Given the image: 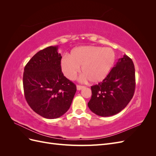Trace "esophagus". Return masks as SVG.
<instances>
[{
  "label": "esophagus",
  "mask_w": 156,
  "mask_h": 156,
  "mask_svg": "<svg viewBox=\"0 0 156 156\" xmlns=\"http://www.w3.org/2000/svg\"><path fill=\"white\" fill-rule=\"evenodd\" d=\"M84 88V86H81V85H77V89L78 90H81L83 89Z\"/></svg>",
  "instance_id": "esophagus-1"
}]
</instances>
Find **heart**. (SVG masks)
<instances>
[{"instance_id": "1", "label": "heart", "mask_w": 156, "mask_h": 156, "mask_svg": "<svg viewBox=\"0 0 156 156\" xmlns=\"http://www.w3.org/2000/svg\"><path fill=\"white\" fill-rule=\"evenodd\" d=\"M115 53L109 48L87 45L73 49L68 58L60 61V68L64 75L73 80L81 68L82 79L91 83H98L104 80L114 65Z\"/></svg>"}]
</instances>
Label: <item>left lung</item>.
Listing matches in <instances>:
<instances>
[{"instance_id":"left-lung-1","label":"left lung","mask_w":156,"mask_h":156,"mask_svg":"<svg viewBox=\"0 0 156 156\" xmlns=\"http://www.w3.org/2000/svg\"><path fill=\"white\" fill-rule=\"evenodd\" d=\"M135 89L134 64L129 56L124 55L102 82L91 87L92 97L88 106L98 116L115 115L129 103Z\"/></svg>"}]
</instances>
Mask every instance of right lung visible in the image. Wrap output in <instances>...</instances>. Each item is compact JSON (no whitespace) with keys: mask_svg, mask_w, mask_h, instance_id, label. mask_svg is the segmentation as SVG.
<instances>
[{"mask_svg":"<svg viewBox=\"0 0 156 156\" xmlns=\"http://www.w3.org/2000/svg\"><path fill=\"white\" fill-rule=\"evenodd\" d=\"M58 46H50L32 56L23 73V89L28 104L37 114L54 119L69 108L76 85L62 72Z\"/></svg>","mask_w":156,"mask_h":156,"instance_id":"add662e5","label":"right lung"}]
</instances>
